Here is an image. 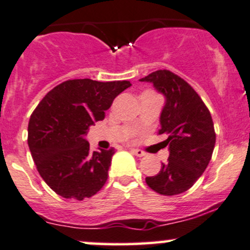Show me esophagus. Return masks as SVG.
Returning <instances> with one entry per match:
<instances>
[{
  "mask_svg": "<svg viewBox=\"0 0 250 250\" xmlns=\"http://www.w3.org/2000/svg\"><path fill=\"white\" fill-rule=\"evenodd\" d=\"M132 152L134 153L135 156H138V157H144V156L146 155V153L144 152L143 150H140V148H132Z\"/></svg>",
  "mask_w": 250,
  "mask_h": 250,
  "instance_id": "obj_1",
  "label": "esophagus"
}]
</instances>
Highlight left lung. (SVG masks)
Returning a JSON list of instances; mask_svg holds the SVG:
<instances>
[{
	"instance_id": "obj_1",
	"label": "left lung",
	"mask_w": 250,
	"mask_h": 250,
	"mask_svg": "<svg viewBox=\"0 0 250 250\" xmlns=\"http://www.w3.org/2000/svg\"><path fill=\"white\" fill-rule=\"evenodd\" d=\"M141 82L152 83L166 104L161 112L158 134L169 147L167 163L158 174L145 179L160 195L174 196L188 191L206 170L215 146V130L208 107L196 90L169 70H157Z\"/></svg>"
}]
</instances>
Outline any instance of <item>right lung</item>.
Returning a JSON list of instances; mask_svg holds the SVG:
<instances>
[{
	"label": "right lung",
	"mask_w": 250,
	"mask_h": 250,
	"mask_svg": "<svg viewBox=\"0 0 250 250\" xmlns=\"http://www.w3.org/2000/svg\"><path fill=\"white\" fill-rule=\"evenodd\" d=\"M130 85L129 81L69 80L37 105L30 117L27 144L40 175L55 193L82 201L105 185L115 148L92 152L84 137Z\"/></svg>",
	"instance_id": "add662e5"
}]
</instances>
